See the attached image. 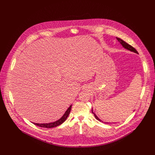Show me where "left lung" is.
<instances>
[{"mask_svg":"<svg viewBox=\"0 0 155 155\" xmlns=\"http://www.w3.org/2000/svg\"><path fill=\"white\" fill-rule=\"evenodd\" d=\"M117 38V39L118 40V41L120 43V44L123 47V48H124L125 49H126V50H129V51H132V52H134V53H137V54H138V52H137V51L134 48V47H132V46H130V45H129L128 43H127L126 42H125L124 40H123L122 39H121V38H118V37H116ZM92 113L94 114V117H95V118L97 120H99V121H101V122H102V123H104L102 120H101L97 117V115L93 112V109H92ZM104 123H107V122H104Z\"/></svg>","mask_w":155,"mask_h":155,"instance_id":"1","label":"left lung"}]
</instances>
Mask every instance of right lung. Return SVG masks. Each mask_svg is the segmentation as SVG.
I'll return each instance as SVG.
<instances>
[{
	"label": "right lung",
	"instance_id": "obj_1",
	"mask_svg": "<svg viewBox=\"0 0 155 155\" xmlns=\"http://www.w3.org/2000/svg\"><path fill=\"white\" fill-rule=\"evenodd\" d=\"M71 108H72V105H70V107L68 108V109L66 110L65 114H64V115L58 120L54 121V122H52V123H34L35 125H37L38 126L41 127H45V128H52V127H56L61 124H62L65 120L67 119V118L68 117L70 112L71 110Z\"/></svg>",
	"mask_w": 155,
	"mask_h": 155
}]
</instances>
